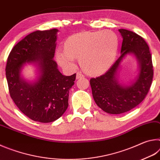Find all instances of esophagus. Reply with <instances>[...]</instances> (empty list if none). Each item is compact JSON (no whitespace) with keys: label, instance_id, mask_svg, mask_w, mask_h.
<instances>
[{"label":"esophagus","instance_id":"1","mask_svg":"<svg viewBox=\"0 0 160 160\" xmlns=\"http://www.w3.org/2000/svg\"><path fill=\"white\" fill-rule=\"evenodd\" d=\"M84 77H85V76H84V75L81 72H77V75H76L77 79H80V78H82Z\"/></svg>","mask_w":160,"mask_h":160}]
</instances>
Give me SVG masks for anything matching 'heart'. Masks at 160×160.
<instances>
[{
  "label": "heart",
  "instance_id": "obj_1",
  "mask_svg": "<svg viewBox=\"0 0 160 160\" xmlns=\"http://www.w3.org/2000/svg\"><path fill=\"white\" fill-rule=\"evenodd\" d=\"M118 45V37L111 30L83 32L70 37L65 43V50L59 49L56 58L65 68H73L74 58L78 59L86 73L99 75L115 61Z\"/></svg>",
  "mask_w": 160,
  "mask_h": 160
}]
</instances>
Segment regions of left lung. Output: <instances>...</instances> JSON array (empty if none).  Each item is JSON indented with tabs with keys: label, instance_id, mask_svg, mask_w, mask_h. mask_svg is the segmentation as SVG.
I'll return each mask as SVG.
<instances>
[{
	"label": "left lung",
	"instance_id": "obj_1",
	"mask_svg": "<svg viewBox=\"0 0 160 160\" xmlns=\"http://www.w3.org/2000/svg\"><path fill=\"white\" fill-rule=\"evenodd\" d=\"M123 37L121 55L104 74L90 79L92 92L97 106L105 112L120 114L140 104L147 95L152 82L153 66L147 42L135 32L120 29ZM132 52L140 63V72L136 82L130 86L119 85L115 74L121 61Z\"/></svg>",
	"mask_w": 160,
	"mask_h": 160
}]
</instances>
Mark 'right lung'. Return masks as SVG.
Listing matches in <instances>:
<instances>
[{
    "label": "right lung",
    "instance_id": "obj_1",
    "mask_svg": "<svg viewBox=\"0 0 160 160\" xmlns=\"http://www.w3.org/2000/svg\"><path fill=\"white\" fill-rule=\"evenodd\" d=\"M58 29L37 30L19 42L8 57L5 75L10 95L24 114L35 121L57 120L68 107L69 90L76 73L65 76L58 71L53 58ZM37 62L42 74L37 82L29 84L20 78L21 67Z\"/></svg>",
    "mask_w": 160,
    "mask_h": 160
}]
</instances>
